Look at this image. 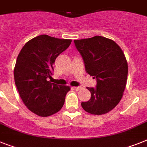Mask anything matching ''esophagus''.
Here are the masks:
<instances>
[{
	"label": "esophagus",
	"mask_w": 147,
	"mask_h": 147,
	"mask_svg": "<svg viewBox=\"0 0 147 147\" xmlns=\"http://www.w3.org/2000/svg\"><path fill=\"white\" fill-rule=\"evenodd\" d=\"M81 87H72V89H73V90H76V91H78L79 90H81Z\"/></svg>",
	"instance_id": "1"
}]
</instances>
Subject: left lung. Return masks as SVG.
<instances>
[{
	"label": "left lung",
	"instance_id": "left-lung-1",
	"mask_svg": "<svg viewBox=\"0 0 147 147\" xmlns=\"http://www.w3.org/2000/svg\"><path fill=\"white\" fill-rule=\"evenodd\" d=\"M87 73L96 79V87H87L90 99L81 102L85 111L95 115L108 113L123 97L128 76V63L120 47L101 36L74 40Z\"/></svg>",
	"mask_w": 147,
	"mask_h": 147
}]
</instances>
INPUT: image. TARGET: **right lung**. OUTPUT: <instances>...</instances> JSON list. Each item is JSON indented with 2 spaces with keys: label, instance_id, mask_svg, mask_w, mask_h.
<instances>
[{
  "label": "right lung",
  "instance_id": "1",
  "mask_svg": "<svg viewBox=\"0 0 147 147\" xmlns=\"http://www.w3.org/2000/svg\"><path fill=\"white\" fill-rule=\"evenodd\" d=\"M71 39L39 35L21 50L14 69L15 84L24 104L39 117H49L63 106L68 86L51 83L55 60L69 46Z\"/></svg>",
  "mask_w": 147,
  "mask_h": 147
}]
</instances>
